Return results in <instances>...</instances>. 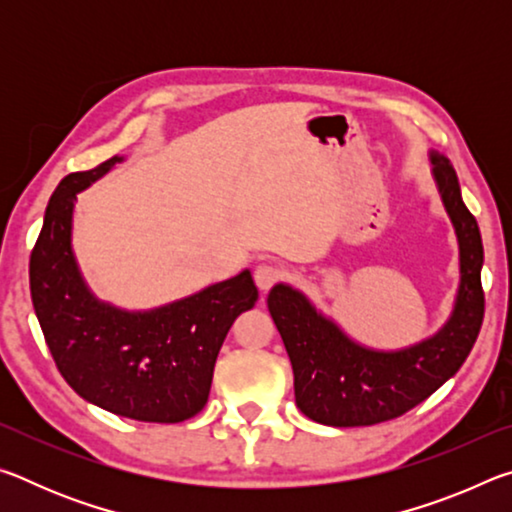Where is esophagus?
Segmentation results:
<instances>
[{
  "label": "esophagus",
  "instance_id": "esophagus-1",
  "mask_svg": "<svg viewBox=\"0 0 512 512\" xmlns=\"http://www.w3.org/2000/svg\"><path fill=\"white\" fill-rule=\"evenodd\" d=\"M280 280H282V271L275 264H259L255 268V284L262 291H268Z\"/></svg>",
  "mask_w": 512,
  "mask_h": 512
}]
</instances>
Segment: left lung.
<instances>
[{
    "label": "left lung",
    "instance_id": "8db88e82",
    "mask_svg": "<svg viewBox=\"0 0 512 512\" xmlns=\"http://www.w3.org/2000/svg\"><path fill=\"white\" fill-rule=\"evenodd\" d=\"M429 155L461 250V287L452 318L438 334L404 350H370L318 314L289 284H275L268 293V311L291 359L296 404L309 420L368 427L400 418L456 375L479 336L485 311L479 223L463 203L452 164L445 155Z\"/></svg>",
    "mask_w": 512,
    "mask_h": 512
}]
</instances>
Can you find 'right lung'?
Masks as SVG:
<instances>
[{
  "label": "right lung",
  "instance_id": "right-lung-1",
  "mask_svg": "<svg viewBox=\"0 0 512 512\" xmlns=\"http://www.w3.org/2000/svg\"><path fill=\"white\" fill-rule=\"evenodd\" d=\"M117 162L69 173L51 194L29 262L33 309L56 368L83 400L121 418L183 422L203 411L225 336L259 293L241 271L151 311L94 298L72 253V212L76 194Z\"/></svg>",
  "mask_w": 512,
  "mask_h": 512
}]
</instances>
